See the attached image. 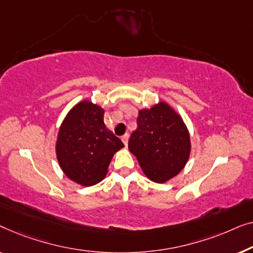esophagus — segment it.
Returning a JSON list of instances; mask_svg holds the SVG:
<instances>
[{"instance_id":"esophagus-1","label":"esophagus","mask_w":253,"mask_h":253,"mask_svg":"<svg viewBox=\"0 0 253 253\" xmlns=\"http://www.w3.org/2000/svg\"><path fill=\"white\" fill-rule=\"evenodd\" d=\"M128 138H129V135H128V134H125V135H123V136H122V141L124 142V144H125V145L128 144Z\"/></svg>"}]
</instances>
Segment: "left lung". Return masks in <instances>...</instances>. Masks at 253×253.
Here are the masks:
<instances>
[{"instance_id": "8db88e82", "label": "left lung", "mask_w": 253, "mask_h": 253, "mask_svg": "<svg viewBox=\"0 0 253 253\" xmlns=\"http://www.w3.org/2000/svg\"><path fill=\"white\" fill-rule=\"evenodd\" d=\"M128 149L149 180L165 183L189 161V129L173 106L159 101L151 108L138 110L137 128L130 135Z\"/></svg>"}]
</instances>
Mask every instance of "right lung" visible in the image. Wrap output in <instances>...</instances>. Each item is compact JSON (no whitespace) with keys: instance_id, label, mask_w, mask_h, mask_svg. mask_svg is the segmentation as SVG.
I'll use <instances>...</instances> for the list:
<instances>
[{"instance_id":"1","label":"right lung","mask_w":253,"mask_h":253,"mask_svg":"<svg viewBox=\"0 0 253 253\" xmlns=\"http://www.w3.org/2000/svg\"><path fill=\"white\" fill-rule=\"evenodd\" d=\"M124 148L120 138L104 124V109L84 99L77 103L60 124L55 144L63 173L80 186L101 182L113 155Z\"/></svg>"}]
</instances>
